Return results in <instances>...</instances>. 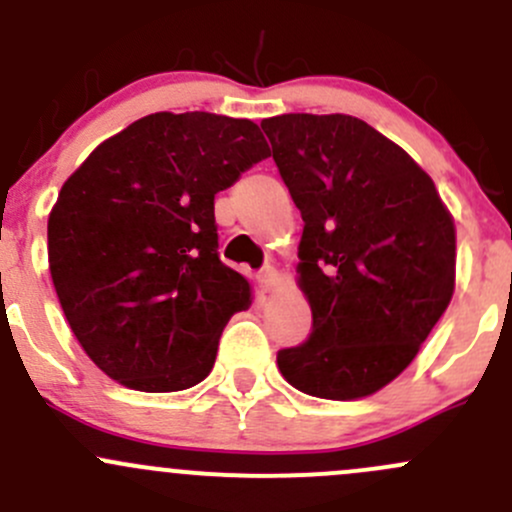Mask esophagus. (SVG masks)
<instances>
[{"label":"esophagus","instance_id":"esophagus-1","mask_svg":"<svg viewBox=\"0 0 512 512\" xmlns=\"http://www.w3.org/2000/svg\"><path fill=\"white\" fill-rule=\"evenodd\" d=\"M277 282H280V272H277L275 267H265V270L260 272V285H262V289H265V292L275 289Z\"/></svg>","mask_w":512,"mask_h":512}]
</instances>
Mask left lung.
<instances>
[{"mask_svg":"<svg viewBox=\"0 0 512 512\" xmlns=\"http://www.w3.org/2000/svg\"><path fill=\"white\" fill-rule=\"evenodd\" d=\"M260 126L302 213L297 272L312 307V334L277 366L309 396L364 399L446 312L456 225L426 170L361 118L282 113Z\"/></svg>","mask_w":512,"mask_h":512,"instance_id":"obj_1","label":"left lung"}]
</instances>
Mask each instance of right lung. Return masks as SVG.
<instances>
[{"instance_id": "add662e5", "label": "right lung", "mask_w": 512, "mask_h": 512, "mask_svg": "<svg viewBox=\"0 0 512 512\" xmlns=\"http://www.w3.org/2000/svg\"><path fill=\"white\" fill-rule=\"evenodd\" d=\"M270 156L260 126L218 113H151L103 141L49 215V270L98 369L148 394L210 374L250 282L220 262L215 195Z\"/></svg>"}]
</instances>
